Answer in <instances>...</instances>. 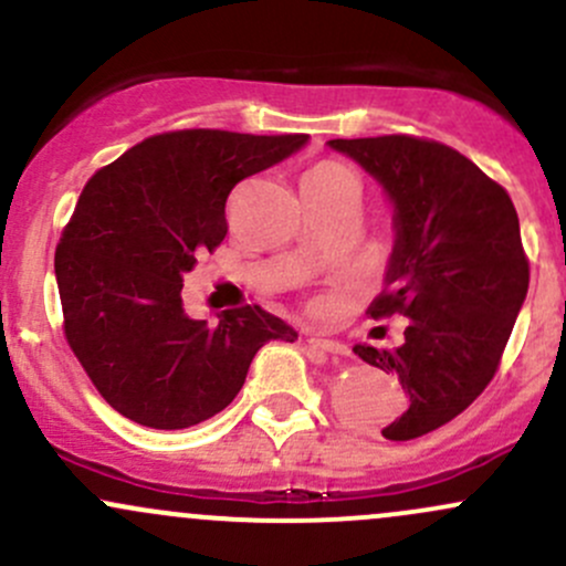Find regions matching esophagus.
<instances>
[{"instance_id":"1","label":"esophagus","mask_w":566,"mask_h":566,"mask_svg":"<svg viewBox=\"0 0 566 566\" xmlns=\"http://www.w3.org/2000/svg\"><path fill=\"white\" fill-rule=\"evenodd\" d=\"M308 346H314V349H319V352L335 354V357H344V354H349L346 344H340V340H333V338H322V335H312V338H308Z\"/></svg>"}]
</instances>
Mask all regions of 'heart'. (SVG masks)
<instances>
[{
  "label": "heart",
  "instance_id": "1",
  "mask_svg": "<svg viewBox=\"0 0 566 566\" xmlns=\"http://www.w3.org/2000/svg\"><path fill=\"white\" fill-rule=\"evenodd\" d=\"M335 171H346V169L344 166H335V164H322V166H316L308 177H325V174H335Z\"/></svg>",
  "mask_w": 566,
  "mask_h": 566
}]
</instances>
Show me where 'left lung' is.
Here are the masks:
<instances>
[{"label":"left lung","instance_id":"1","mask_svg":"<svg viewBox=\"0 0 566 566\" xmlns=\"http://www.w3.org/2000/svg\"><path fill=\"white\" fill-rule=\"evenodd\" d=\"M392 207L395 241L370 316H406L400 346L354 354L392 374L408 406L381 434L413 440L459 416L492 381L530 290L518 214L473 160L416 136L331 139ZM384 333V331H381Z\"/></svg>","mask_w":566,"mask_h":566}]
</instances>
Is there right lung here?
Returning <instances> with one entry per match:
<instances>
[{
  "instance_id": "obj_1",
  "label": "right lung",
  "mask_w": 566,
  "mask_h": 566,
  "mask_svg": "<svg viewBox=\"0 0 566 566\" xmlns=\"http://www.w3.org/2000/svg\"><path fill=\"white\" fill-rule=\"evenodd\" d=\"M306 134H158L85 185L55 250L64 331L98 395L136 424L185 430L244 387L254 354L297 333L260 306L190 319L185 273L228 233L241 179L306 147Z\"/></svg>"
}]
</instances>
